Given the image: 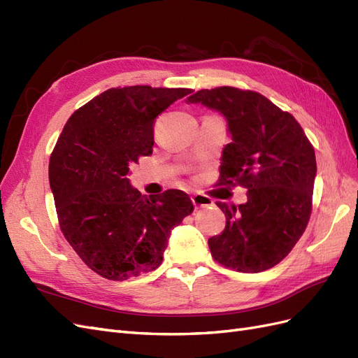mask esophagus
<instances>
[{
  "label": "esophagus",
  "mask_w": 358,
  "mask_h": 358,
  "mask_svg": "<svg viewBox=\"0 0 358 358\" xmlns=\"http://www.w3.org/2000/svg\"><path fill=\"white\" fill-rule=\"evenodd\" d=\"M191 200H192V204L196 206V208H206V206L213 204V200L209 199L208 196H203V194H194Z\"/></svg>",
  "instance_id": "1"
}]
</instances>
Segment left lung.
Wrapping results in <instances>:
<instances>
[{
    "label": "left lung",
    "mask_w": 358,
    "mask_h": 358,
    "mask_svg": "<svg viewBox=\"0 0 358 358\" xmlns=\"http://www.w3.org/2000/svg\"><path fill=\"white\" fill-rule=\"evenodd\" d=\"M187 103L225 117L231 142L222 150L220 185L248 188L245 204L216 203L227 222L208 242L212 257L245 273L276 266L308 225L315 150L294 116L258 92L221 86L197 91Z\"/></svg>",
    "instance_id": "8db88e82"
}]
</instances>
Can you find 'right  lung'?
<instances>
[{
  "mask_svg": "<svg viewBox=\"0 0 358 358\" xmlns=\"http://www.w3.org/2000/svg\"><path fill=\"white\" fill-rule=\"evenodd\" d=\"M191 90L112 88L76 110L50 155L49 183L61 231L82 262L106 279L155 270L171 230L192 213L188 194L146 197L129 166L152 154L154 122Z\"/></svg>",
  "mask_w": 358,
  "mask_h": 358,
  "instance_id": "obj_1",
  "label": "right lung"
}]
</instances>
